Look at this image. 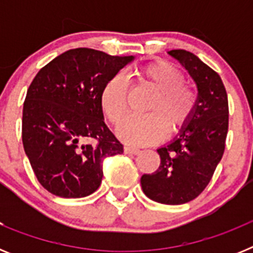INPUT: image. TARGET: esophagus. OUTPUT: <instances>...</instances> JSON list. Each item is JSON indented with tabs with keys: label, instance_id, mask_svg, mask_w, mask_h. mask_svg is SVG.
I'll return each instance as SVG.
<instances>
[{
	"label": "esophagus",
	"instance_id": "obj_1",
	"mask_svg": "<svg viewBox=\"0 0 253 253\" xmlns=\"http://www.w3.org/2000/svg\"><path fill=\"white\" fill-rule=\"evenodd\" d=\"M124 153L125 154H139L140 151L138 148H133V147H124Z\"/></svg>",
	"mask_w": 253,
	"mask_h": 253
}]
</instances>
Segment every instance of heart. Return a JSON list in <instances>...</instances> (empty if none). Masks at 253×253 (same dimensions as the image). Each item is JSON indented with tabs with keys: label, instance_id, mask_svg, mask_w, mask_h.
Wrapping results in <instances>:
<instances>
[{
	"label": "heart",
	"instance_id": "1",
	"mask_svg": "<svg viewBox=\"0 0 253 253\" xmlns=\"http://www.w3.org/2000/svg\"><path fill=\"white\" fill-rule=\"evenodd\" d=\"M138 78L156 93L147 106L148 114L128 116L116 130L126 144L146 146L161 140L165 131L175 133L189 122L196 106V95L186 84L184 73L169 62H154L137 71ZM128 82L118 73L109 78L100 95L101 109L109 122L118 124L126 110Z\"/></svg>",
	"mask_w": 253,
	"mask_h": 253
}]
</instances>
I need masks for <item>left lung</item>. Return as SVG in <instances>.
I'll list each match as a JSON object with an SVG mask.
<instances>
[{"label":"left lung","instance_id":"1","mask_svg":"<svg viewBox=\"0 0 253 253\" xmlns=\"http://www.w3.org/2000/svg\"><path fill=\"white\" fill-rule=\"evenodd\" d=\"M194 80L198 99L193 115L169 143L157 149L158 169L140 177L143 193L161 204L180 205L203 193L224 153L228 97L222 78L195 54L169 50Z\"/></svg>","mask_w":253,"mask_h":253}]
</instances>
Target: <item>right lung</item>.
<instances>
[{
  "instance_id": "add662e5",
  "label": "right lung",
  "mask_w": 253,
  "mask_h": 253,
  "mask_svg": "<svg viewBox=\"0 0 253 253\" xmlns=\"http://www.w3.org/2000/svg\"><path fill=\"white\" fill-rule=\"evenodd\" d=\"M131 60L133 55L71 49L31 82L22 110V144L38 181L53 195H91L101 184L105 158L123 153L104 122L100 95Z\"/></svg>"
}]
</instances>
